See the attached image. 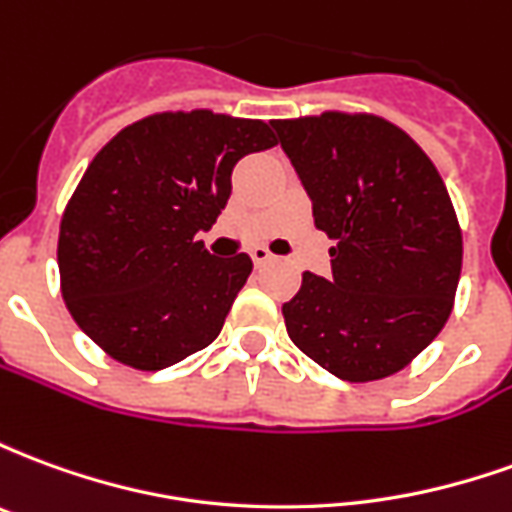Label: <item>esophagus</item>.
<instances>
[{"mask_svg": "<svg viewBox=\"0 0 512 512\" xmlns=\"http://www.w3.org/2000/svg\"><path fill=\"white\" fill-rule=\"evenodd\" d=\"M249 255H252V260H255V266H266V263H271V260H274V255L268 252L266 246H255Z\"/></svg>", "mask_w": 512, "mask_h": 512, "instance_id": "esophagus-1", "label": "esophagus"}]
</instances>
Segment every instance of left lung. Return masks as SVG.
<instances>
[{"instance_id":"8db88e82","label":"left lung","mask_w":512,"mask_h":512,"mask_svg":"<svg viewBox=\"0 0 512 512\" xmlns=\"http://www.w3.org/2000/svg\"><path fill=\"white\" fill-rule=\"evenodd\" d=\"M271 126L334 241L332 277L304 271L282 304L290 340L351 384L395 376L444 329L461 279V224L439 169L378 115Z\"/></svg>"}]
</instances>
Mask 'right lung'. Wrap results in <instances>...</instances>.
<instances>
[{
	"label": "right lung",
	"mask_w": 512,
	"mask_h": 512,
	"mask_svg": "<svg viewBox=\"0 0 512 512\" xmlns=\"http://www.w3.org/2000/svg\"><path fill=\"white\" fill-rule=\"evenodd\" d=\"M277 145L263 120L161 112L109 139L60 222V290L90 340L120 365L164 370L211 345L249 255L213 257L197 233L230 200L233 167Z\"/></svg>",
	"instance_id": "right-lung-1"
}]
</instances>
